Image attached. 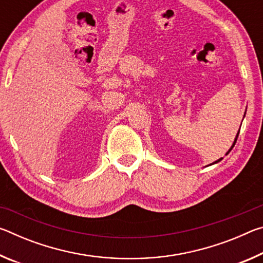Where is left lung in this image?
Returning a JSON list of instances; mask_svg holds the SVG:
<instances>
[{
  "instance_id": "8db88e82",
  "label": "left lung",
  "mask_w": 263,
  "mask_h": 263,
  "mask_svg": "<svg viewBox=\"0 0 263 263\" xmlns=\"http://www.w3.org/2000/svg\"><path fill=\"white\" fill-rule=\"evenodd\" d=\"M245 115H246V112H245ZM243 117H245V116H243ZM242 121H243V119H242ZM240 131V130H239ZM239 131H238V133H237V136H235V138H234V141H233V144H232V146H231V148L228 151V152H226V155H228L230 152H231V149H232L233 147H234V145H235V142H237V139H238V136H239ZM220 160H221V158L220 159H218L217 160V161H215V162H212L211 164H215V163H217V162H219L220 161ZM211 164H210V166H211Z\"/></svg>"
}]
</instances>
